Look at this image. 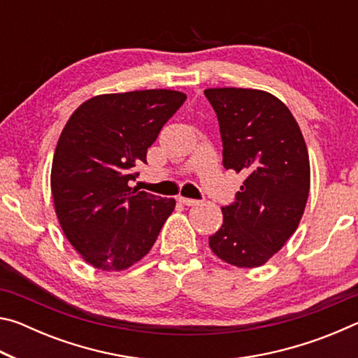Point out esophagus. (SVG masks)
Here are the masks:
<instances>
[{
	"mask_svg": "<svg viewBox=\"0 0 358 358\" xmlns=\"http://www.w3.org/2000/svg\"><path fill=\"white\" fill-rule=\"evenodd\" d=\"M178 201L183 203V205H187V207H192V205H197L201 201H196V199H189V197H178Z\"/></svg>",
	"mask_w": 358,
	"mask_h": 358,
	"instance_id": "obj_1",
	"label": "esophagus"
}]
</instances>
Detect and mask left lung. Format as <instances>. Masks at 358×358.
Instances as JSON below:
<instances>
[{"instance_id":"obj_1","label":"left lung","mask_w":358,"mask_h":358,"mask_svg":"<svg viewBox=\"0 0 358 358\" xmlns=\"http://www.w3.org/2000/svg\"><path fill=\"white\" fill-rule=\"evenodd\" d=\"M222 138V164L246 178L222 226L208 238L217 257L256 268L292 237L310 194V157L286 104L250 88H208Z\"/></svg>"}]
</instances>
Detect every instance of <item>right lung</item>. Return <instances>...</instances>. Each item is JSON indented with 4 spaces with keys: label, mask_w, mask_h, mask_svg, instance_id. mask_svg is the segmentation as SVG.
Here are the masks:
<instances>
[{
    "label": "right lung",
    "mask_w": 358,
    "mask_h": 358,
    "mask_svg": "<svg viewBox=\"0 0 358 358\" xmlns=\"http://www.w3.org/2000/svg\"><path fill=\"white\" fill-rule=\"evenodd\" d=\"M186 94L172 90L101 94L71 115L52 162V196L62 229L94 268H129L155 245L175 208L131 187L136 166Z\"/></svg>",
    "instance_id": "1"
}]
</instances>
